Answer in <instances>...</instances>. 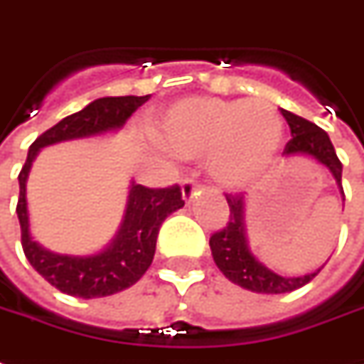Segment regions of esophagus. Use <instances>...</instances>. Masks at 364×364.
<instances>
[{
    "instance_id": "obj_1",
    "label": "esophagus",
    "mask_w": 364,
    "mask_h": 364,
    "mask_svg": "<svg viewBox=\"0 0 364 364\" xmlns=\"http://www.w3.org/2000/svg\"><path fill=\"white\" fill-rule=\"evenodd\" d=\"M197 189H199V185H197V181L195 179H191V177H187V179H183L181 183V191H183V199L187 200H193V197L197 195Z\"/></svg>"
}]
</instances>
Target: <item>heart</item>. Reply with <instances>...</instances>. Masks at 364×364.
I'll return each instance as SVG.
<instances>
[{
    "label": "heart",
    "instance_id": "obj_1",
    "mask_svg": "<svg viewBox=\"0 0 364 364\" xmlns=\"http://www.w3.org/2000/svg\"><path fill=\"white\" fill-rule=\"evenodd\" d=\"M284 122L268 100L191 96L171 104L154 124L159 146L183 159H207L210 177L242 189L276 157Z\"/></svg>",
    "mask_w": 364,
    "mask_h": 364
}]
</instances>
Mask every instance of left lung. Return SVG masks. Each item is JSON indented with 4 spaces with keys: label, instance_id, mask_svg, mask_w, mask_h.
<instances>
[{
    "label": "left lung",
    "instance_id": "1",
    "mask_svg": "<svg viewBox=\"0 0 364 364\" xmlns=\"http://www.w3.org/2000/svg\"><path fill=\"white\" fill-rule=\"evenodd\" d=\"M282 116L286 118L289 132H291V139L286 144L282 156H307L317 159L319 164L325 165L331 171L343 193V165L335 154V147H333L327 132L288 110H282ZM343 200H345V193H343ZM226 203L230 208L228 223L218 232L210 236L208 244H210L213 260L218 266V270L223 272L232 284L256 291V294H286V291H294V289L306 286L307 282H311L323 268L321 266L319 270L306 274V276H296V278L279 276L270 268H266L262 262L256 260V256L248 248V238H246V230H244V197L240 193H235V195L226 193Z\"/></svg>",
    "mask_w": 364,
    "mask_h": 364
}]
</instances>
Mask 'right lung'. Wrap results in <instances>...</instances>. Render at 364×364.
I'll use <instances>...</instances> for the list:
<instances>
[{"mask_svg":"<svg viewBox=\"0 0 364 364\" xmlns=\"http://www.w3.org/2000/svg\"><path fill=\"white\" fill-rule=\"evenodd\" d=\"M149 96H106L90 102L76 114L41 134L29 147L27 161L19 173L17 218L21 225V246L27 260L50 286L68 296L92 299L118 294L138 282L151 266L159 226L173 210L185 205L179 185L149 189L132 181L126 215L120 230L102 252L92 256H68L50 252L31 238L27 215V175L41 147L68 139L100 136L122 128Z\"/></svg>","mask_w":364,"mask_h":364,"instance_id":"add662e5","label":"right lung"}]
</instances>
